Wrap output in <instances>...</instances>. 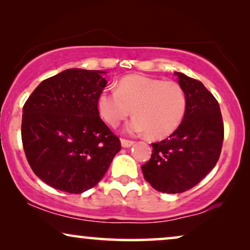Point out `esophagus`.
I'll use <instances>...</instances> for the list:
<instances>
[{
	"label": "esophagus",
	"instance_id": "obj_1",
	"mask_svg": "<svg viewBox=\"0 0 250 250\" xmlns=\"http://www.w3.org/2000/svg\"><path fill=\"white\" fill-rule=\"evenodd\" d=\"M121 142H122V146H124V148H129V146L134 145V141H132V140L122 139Z\"/></svg>",
	"mask_w": 250,
	"mask_h": 250
}]
</instances>
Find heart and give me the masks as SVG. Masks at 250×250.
I'll return each mask as SVG.
<instances>
[{"instance_id": "obj_1", "label": "heart", "mask_w": 250, "mask_h": 250, "mask_svg": "<svg viewBox=\"0 0 250 250\" xmlns=\"http://www.w3.org/2000/svg\"><path fill=\"white\" fill-rule=\"evenodd\" d=\"M97 107L101 118L111 127L127 118L132 109L135 117L128 124V131L146 132L151 139H164L182 123L187 95L176 82L129 75L119 81L117 91L102 90Z\"/></svg>"}]
</instances>
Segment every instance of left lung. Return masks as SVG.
I'll return each mask as SVG.
<instances>
[{
    "label": "left lung",
    "instance_id": "obj_1",
    "mask_svg": "<svg viewBox=\"0 0 250 250\" xmlns=\"http://www.w3.org/2000/svg\"><path fill=\"white\" fill-rule=\"evenodd\" d=\"M187 95V111L168 139L151 143L142 165L145 180L157 191L181 193L197 186L216 165L224 139L220 104L200 81L175 73Z\"/></svg>",
    "mask_w": 250,
    "mask_h": 250
}]
</instances>
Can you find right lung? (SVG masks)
Masks as SVG:
<instances>
[{
  "label": "right lung",
  "mask_w": 250,
  "mask_h": 250,
  "mask_svg": "<svg viewBox=\"0 0 250 250\" xmlns=\"http://www.w3.org/2000/svg\"><path fill=\"white\" fill-rule=\"evenodd\" d=\"M105 71L67 69L44 80L22 108L21 140L33 172L54 189L82 193L97 186L121 141L99 115Z\"/></svg>",
  "instance_id": "right-lung-1"
}]
</instances>
